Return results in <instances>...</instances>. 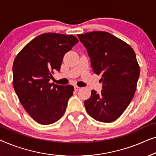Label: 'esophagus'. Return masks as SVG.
Instances as JSON below:
<instances>
[{"label": "esophagus", "mask_w": 156, "mask_h": 156, "mask_svg": "<svg viewBox=\"0 0 156 156\" xmlns=\"http://www.w3.org/2000/svg\"><path fill=\"white\" fill-rule=\"evenodd\" d=\"M80 89H81V87H78V86H75V87H74V89H75L76 91H78V90H80Z\"/></svg>", "instance_id": "esophagus-1"}]
</instances>
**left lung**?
<instances>
[{
	"mask_svg": "<svg viewBox=\"0 0 156 156\" xmlns=\"http://www.w3.org/2000/svg\"><path fill=\"white\" fill-rule=\"evenodd\" d=\"M86 48L93 72L101 75L102 90L91 91L84 101L87 113L95 120L112 122L121 116L133 99L140 75L135 52L109 33L94 31L77 35Z\"/></svg>",
	"mask_w": 156,
	"mask_h": 156,
	"instance_id": "obj_1",
	"label": "left lung"
}]
</instances>
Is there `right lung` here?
<instances>
[{
  "label": "right lung",
  "instance_id": "right-lung-1",
  "mask_svg": "<svg viewBox=\"0 0 156 156\" xmlns=\"http://www.w3.org/2000/svg\"><path fill=\"white\" fill-rule=\"evenodd\" d=\"M78 42L72 35L44 33L27 43L15 59V91L25 111L38 123L51 124L65 114L74 87L49 82L55 70H60L65 53Z\"/></svg>",
  "mask_w": 156,
  "mask_h": 156
}]
</instances>
